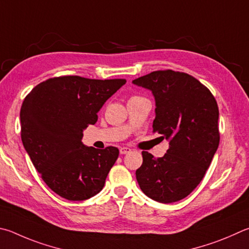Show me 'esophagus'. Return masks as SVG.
<instances>
[{"label":"esophagus","instance_id":"esophagus-1","mask_svg":"<svg viewBox=\"0 0 249 249\" xmlns=\"http://www.w3.org/2000/svg\"><path fill=\"white\" fill-rule=\"evenodd\" d=\"M130 151V148H128V147H121L120 148V153L121 155H126V153H129Z\"/></svg>","mask_w":249,"mask_h":249}]
</instances>
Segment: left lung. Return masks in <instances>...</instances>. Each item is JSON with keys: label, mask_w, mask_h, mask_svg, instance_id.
<instances>
[{"label": "left lung", "mask_w": 249, "mask_h": 249, "mask_svg": "<svg viewBox=\"0 0 249 249\" xmlns=\"http://www.w3.org/2000/svg\"><path fill=\"white\" fill-rule=\"evenodd\" d=\"M156 100L153 132L169 140L162 158L142 151L136 171L139 187L162 203L187 197L201 182L220 142L219 107L199 80L172 70L156 71L133 80Z\"/></svg>", "instance_id": "left-lung-1"}]
</instances>
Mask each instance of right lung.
<instances>
[{"mask_svg": "<svg viewBox=\"0 0 249 249\" xmlns=\"http://www.w3.org/2000/svg\"><path fill=\"white\" fill-rule=\"evenodd\" d=\"M125 79L61 76L42 81L20 109V136L35 168L48 186L67 200L97 195L119 157L116 147L96 149L81 142L88 125Z\"/></svg>", "mask_w": 249, "mask_h": 249, "instance_id": "1", "label": "right lung"}]
</instances>
